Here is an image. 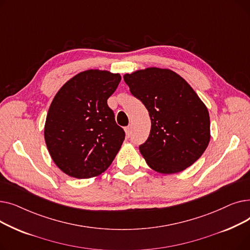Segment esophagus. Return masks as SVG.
<instances>
[{
    "instance_id": "1",
    "label": "esophagus",
    "mask_w": 250,
    "mask_h": 250,
    "mask_svg": "<svg viewBox=\"0 0 250 250\" xmlns=\"http://www.w3.org/2000/svg\"><path fill=\"white\" fill-rule=\"evenodd\" d=\"M132 133H133V129H132V125H128L125 127V134H126V137L129 138L130 136H132Z\"/></svg>"
}]
</instances>
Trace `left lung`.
Segmentation results:
<instances>
[{
	"mask_svg": "<svg viewBox=\"0 0 250 250\" xmlns=\"http://www.w3.org/2000/svg\"><path fill=\"white\" fill-rule=\"evenodd\" d=\"M136 98L149 111L151 130L139 147L157 172L177 173L192 165L207 149L208 108L188 83L171 70L148 68L124 76Z\"/></svg>",
	"mask_w": 250,
	"mask_h": 250,
	"instance_id": "left-lung-1",
	"label": "left lung"
}]
</instances>
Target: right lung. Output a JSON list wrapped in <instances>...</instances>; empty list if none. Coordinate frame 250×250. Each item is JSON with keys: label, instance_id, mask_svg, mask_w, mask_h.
<instances>
[{"label": "right lung", "instance_id": "1", "mask_svg": "<svg viewBox=\"0 0 250 250\" xmlns=\"http://www.w3.org/2000/svg\"><path fill=\"white\" fill-rule=\"evenodd\" d=\"M122 80L120 74L88 70L73 77L52 100L44 140L52 160L76 178L94 177L106 170L125 134L107 105Z\"/></svg>", "mask_w": 250, "mask_h": 250}]
</instances>
